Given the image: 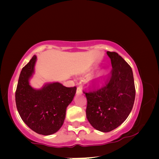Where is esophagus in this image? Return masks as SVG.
<instances>
[{
    "label": "esophagus",
    "mask_w": 159,
    "mask_h": 159,
    "mask_svg": "<svg viewBox=\"0 0 159 159\" xmlns=\"http://www.w3.org/2000/svg\"><path fill=\"white\" fill-rule=\"evenodd\" d=\"M76 93H77V94H79V93H82V89H81V88L80 87H78L77 88V91H76Z\"/></svg>",
    "instance_id": "obj_1"
}]
</instances>
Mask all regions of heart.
<instances>
[{
  "mask_svg": "<svg viewBox=\"0 0 159 159\" xmlns=\"http://www.w3.org/2000/svg\"><path fill=\"white\" fill-rule=\"evenodd\" d=\"M104 75H105V74L102 73V74H101L100 75H99V78H100V79H101V78H102V77H104Z\"/></svg>",
  "mask_w": 159,
  "mask_h": 159,
  "instance_id": "b5f03b06",
  "label": "heart"
}]
</instances>
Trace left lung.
<instances>
[{"mask_svg": "<svg viewBox=\"0 0 159 159\" xmlns=\"http://www.w3.org/2000/svg\"><path fill=\"white\" fill-rule=\"evenodd\" d=\"M112 69L100 88L86 92V116L94 128L110 132L125 121L133 109L135 87L130 66L116 52L107 51ZM95 83H93V85Z\"/></svg>", "mask_w": 159, "mask_h": 159, "instance_id": "left-lung-1", "label": "left lung"}]
</instances>
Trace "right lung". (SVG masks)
<instances>
[{"label": "right lung", "instance_id": "1", "mask_svg": "<svg viewBox=\"0 0 159 159\" xmlns=\"http://www.w3.org/2000/svg\"><path fill=\"white\" fill-rule=\"evenodd\" d=\"M36 56L21 70L15 92V102L20 117L36 133L49 135L63 125L66 109L73 100L76 87L67 88L60 83L45 85L34 90L29 83L34 73Z\"/></svg>", "mask_w": 159, "mask_h": 159}]
</instances>
